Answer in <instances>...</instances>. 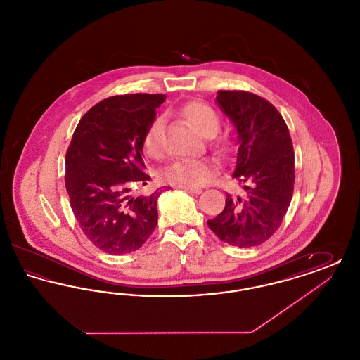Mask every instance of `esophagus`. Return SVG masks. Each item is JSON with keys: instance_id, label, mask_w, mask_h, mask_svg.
<instances>
[{"instance_id": "1", "label": "esophagus", "mask_w": 360, "mask_h": 360, "mask_svg": "<svg viewBox=\"0 0 360 360\" xmlns=\"http://www.w3.org/2000/svg\"><path fill=\"white\" fill-rule=\"evenodd\" d=\"M175 188H182V190L191 193V194H201L202 193V188H190V186H175Z\"/></svg>"}]
</instances>
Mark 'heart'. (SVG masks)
<instances>
[{
	"mask_svg": "<svg viewBox=\"0 0 360 360\" xmlns=\"http://www.w3.org/2000/svg\"><path fill=\"white\" fill-rule=\"evenodd\" d=\"M182 115L188 124L201 135L213 136L220 127L216 110L202 101H191L182 108ZM163 124L155 120L143 136V150L151 158L162 155ZM216 147L224 150V141H216ZM214 172V163L209 159H178L162 172V179L178 186H202L209 182Z\"/></svg>",
	"mask_w": 360,
	"mask_h": 360,
	"instance_id": "heart-1",
	"label": "heart"
}]
</instances>
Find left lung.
I'll return each instance as SVG.
<instances>
[{
  "label": "left lung",
  "instance_id": "8db88e82",
  "mask_svg": "<svg viewBox=\"0 0 360 360\" xmlns=\"http://www.w3.org/2000/svg\"><path fill=\"white\" fill-rule=\"evenodd\" d=\"M216 101L238 132L233 178L243 197L226 194L225 207L209 228L221 241L240 248L270 239L290 205L294 150L288 125L274 105L250 91L220 90Z\"/></svg>",
  "mask_w": 360,
  "mask_h": 360
}]
</instances>
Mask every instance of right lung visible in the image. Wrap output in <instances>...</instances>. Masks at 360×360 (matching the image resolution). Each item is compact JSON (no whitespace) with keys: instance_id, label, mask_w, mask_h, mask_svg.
Instances as JSON below:
<instances>
[{"instance_id":"add662e5","label":"right lung","mask_w":360,"mask_h":360,"mask_svg":"<svg viewBox=\"0 0 360 360\" xmlns=\"http://www.w3.org/2000/svg\"><path fill=\"white\" fill-rule=\"evenodd\" d=\"M165 94L105 98L79 120L66 154L65 182L72 213L86 238L110 255L139 250L158 224V198L134 195L151 179L143 162V136Z\"/></svg>"}]
</instances>
